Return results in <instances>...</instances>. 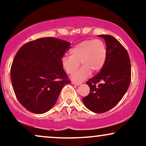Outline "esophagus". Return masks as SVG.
I'll return each mask as SVG.
<instances>
[{"label":"esophagus","mask_w":146,"mask_h":146,"mask_svg":"<svg viewBox=\"0 0 146 146\" xmlns=\"http://www.w3.org/2000/svg\"><path fill=\"white\" fill-rule=\"evenodd\" d=\"M72 84H74V85H77V86H79V85L81 84L82 83L81 82H73Z\"/></svg>","instance_id":"esophagus-1"}]
</instances>
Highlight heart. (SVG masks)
<instances>
[{
    "mask_svg": "<svg viewBox=\"0 0 146 146\" xmlns=\"http://www.w3.org/2000/svg\"><path fill=\"white\" fill-rule=\"evenodd\" d=\"M70 53L71 56L62 58V66L66 73L72 74L81 63L82 68L73 74L71 79L82 82L89 78L92 71L98 73L102 69L106 58V48L101 40H86L75 45Z\"/></svg>",
    "mask_w": 146,
    "mask_h": 146,
    "instance_id": "obj_1",
    "label": "heart"
}]
</instances>
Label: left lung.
Instances as JSON below:
<instances>
[{
	"label": "left lung",
	"mask_w": 146,
	"mask_h": 146,
	"mask_svg": "<svg viewBox=\"0 0 146 146\" xmlns=\"http://www.w3.org/2000/svg\"><path fill=\"white\" fill-rule=\"evenodd\" d=\"M99 36L105 40L106 58L101 71L86 82L90 93L82 101L88 110L102 113L115 106L126 93L131 80V65L126 49L116 38L110 35Z\"/></svg>",
	"instance_id": "left-lung-1"
}]
</instances>
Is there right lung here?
Segmentation results:
<instances>
[{
    "label": "right lung",
    "instance_id": "1",
    "mask_svg": "<svg viewBox=\"0 0 146 146\" xmlns=\"http://www.w3.org/2000/svg\"><path fill=\"white\" fill-rule=\"evenodd\" d=\"M68 42L48 37L25 44L11 67V80L20 103L31 113L42 114L55 105L62 88L71 82L62 66Z\"/></svg>",
    "mask_w": 146,
    "mask_h": 146
}]
</instances>
